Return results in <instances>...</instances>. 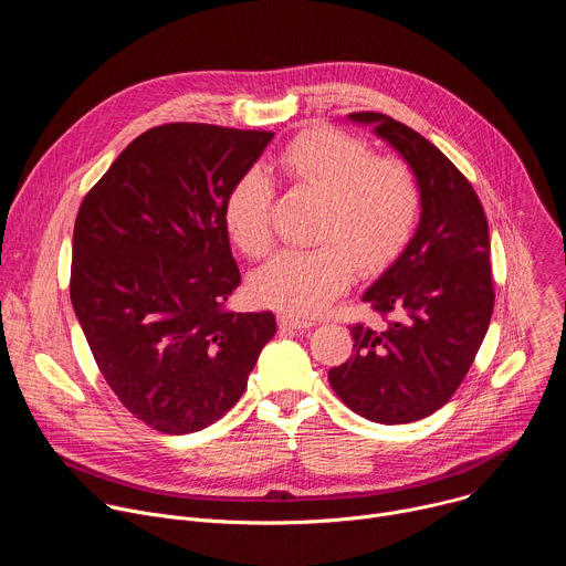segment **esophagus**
I'll return each instance as SVG.
<instances>
[{
	"mask_svg": "<svg viewBox=\"0 0 566 566\" xmlns=\"http://www.w3.org/2000/svg\"><path fill=\"white\" fill-rule=\"evenodd\" d=\"M277 325H280V329H293V332H306L308 327H313V322L311 319H304V317H295V315H280L277 317Z\"/></svg>",
	"mask_w": 566,
	"mask_h": 566,
	"instance_id": "1",
	"label": "esophagus"
}]
</instances>
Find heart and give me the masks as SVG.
Instances as JSON below:
<instances>
[{
  "label": "heart",
  "instance_id": "heart-1",
  "mask_svg": "<svg viewBox=\"0 0 566 566\" xmlns=\"http://www.w3.org/2000/svg\"><path fill=\"white\" fill-rule=\"evenodd\" d=\"M275 168L300 190L322 199L315 226L319 247L286 251L253 277L255 297L289 315H315L354 280L356 266L374 273L410 244L421 219V188L410 166L376 156L343 129L317 127L297 136ZM273 184L253 168L228 192L223 219L230 239L249 258L273 249Z\"/></svg>",
  "mask_w": 566,
  "mask_h": 566
}]
</instances>
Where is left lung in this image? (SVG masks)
Returning a JSON list of instances; mask_svg holds the SVG:
<instances>
[{"label":"left lung","mask_w":566,"mask_h":566,"mask_svg":"<svg viewBox=\"0 0 566 566\" xmlns=\"http://www.w3.org/2000/svg\"><path fill=\"white\" fill-rule=\"evenodd\" d=\"M349 118L374 125L408 160L421 188V221L408 249L363 295L385 327L354 325V354L329 369V382L369 421L412 423L452 398L489 332V219L470 181L419 132L378 112Z\"/></svg>","instance_id":"8db88e82"}]
</instances>
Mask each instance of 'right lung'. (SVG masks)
Masks as SVG:
<instances>
[{
    "label": "right lung",
    "instance_id": "1",
    "mask_svg": "<svg viewBox=\"0 0 566 566\" xmlns=\"http://www.w3.org/2000/svg\"><path fill=\"white\" fill-rule=\"evenodd\" d=\"M273 132L168 123L134 138L73 226L71 304L112 391L138 421L188 434L219 421L275 336L237 313L223 206Z\"/></svg>",
    "mask_w": 566,
    "mask_h": 566
}]
</instances>
